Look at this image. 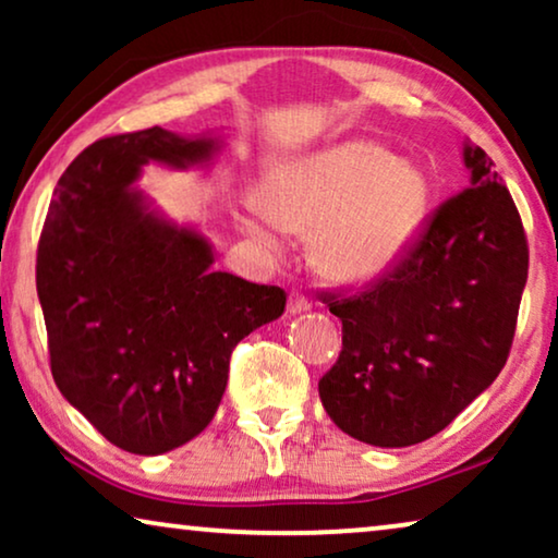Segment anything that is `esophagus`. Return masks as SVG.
I'll list each match as a JSON object with an SVG mask.
<instances>
[{
  "label": "esophagus",
  "instance_id": "1",
  "mask_svg": "<svg viewBox=\"0 0 558 558\" xmlns=\"http://www.w3.org/2000/svg\"><path fill=\"white\" fill-rule=\"evenodd\" d=\"M307 310H310V302L304 300L300 292L289 294V300H287V312H289V315H302V312H307Z\"/></svg>",
  "mask_w": 558,
  "mask_h": 558
}]
</instances>
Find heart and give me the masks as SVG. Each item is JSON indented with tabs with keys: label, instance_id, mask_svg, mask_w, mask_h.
<instances>
[{
	"label": "heart",
	"instance_id": "obj_1",
	"mask_svg": "<svg viewBox=\"0 0 558 558\" xmlns=\"http://www.w3.org/2000/svg\"><path fill=\"white\" fill-rule=\"evenodd\" d=\"M432 203L424 170L373 140H342L281 159L235 223L279 251L284 231L307 233L312 269L330 284L365 287L403 262Z\"/></svg>",
	"mask_w": 558,
	"mask_h": 558
}]
</instances>
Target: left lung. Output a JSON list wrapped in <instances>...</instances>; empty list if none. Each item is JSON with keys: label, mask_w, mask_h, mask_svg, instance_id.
Instances as JSON below:
<instances>
[{"label": "left lung", "mask_w": 558, "mask_h": 558, "mask_svg": "<svg viewBox=\"0 0 558 558\" xmlns=\"http://www.w3.org/2000/svg\"><path fill=\"white\" fill-rule=\"evenodd\" d=\"M470 185L447 201L391 277L332 300L338 363L319 380L327 416L373 447H411L452 424L508 361L529 246L493 159L462 144Z\"/></svg>", "instance_id": "1"}]
</instances>
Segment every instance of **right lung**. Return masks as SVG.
<instances>
[{
    "mask_svg": "<svg viewBox=\"0 0 558 558\" xmlns=\"http://www.w3.org/2000/svg\"><path fill=\"white\" fill-rule=\"evenodd\" d=\"M223 136L162 126L90 144L58 180L37 296L52 378L111 445L165 454L216 416L239 342L281 317L287 294L213 271L216 251L140 187L149 162L208 167Z\"/></svg>",
    "mask_w": 558,
    "mask_h": 558,
    "instance_id": "right-lung-1",
    "label": "right lung"
}]
</instances>
